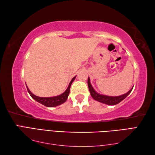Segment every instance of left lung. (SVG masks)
Here are the masks:
<instances>
[{"mask_svg": "<svg viewBox=\"0 0 155 155\" xmlns=\"http://www.w3.org/2000/svg\"><path fill=\"white\" fill-rule=\"evenodd\" d=\"M88 89H89V91L91 93V97H93L94 100H96L98 102H101L102 103L106 104L108 105H115L121 102L123 100H124L125 98H126L128 94L130 93V92L132 91L133 88L128 92V93H125L124 94L120 95V96H117V97H110V96H107V95H103V94H101L99 93H97L96 91H94L93 87H92V85L91 84V81H90V78H88Z\"/></svg>", "mask_w": 155, "mask_h": 155, "instance_id": "left-lung-1", "label": "left lung"}]
</instances>
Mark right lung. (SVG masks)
I'll list each match as a JSON object with an SVG mask.
<instances>
[{"label":"right lung","instance_id":"right-lung-1","mask_svg":"<svg viewBox=\"0 0 155 155\" xmlns=\"http://www.w3.org/2000/svg\"><path fill=\"white\" fill-rule=\"evenodd\" d=\"M75 78H76V76L72 78V79L70 82V83H69L67 89L63 93L60 94V95H58V96L52 97H37V96H36V95H35L34 94H32L27 86V91L28 92L29 94L31 95V97L33 98V99H35L36 101L38 102L39 103L43 104V105H45V106L48 107H54L58 106V105L62 104V103H64V102H66V101L67 100L69 93H70L71 86L72 83V82H73L74 80L75 79Z\"/></svg>","mask_w":155,"mask_h":155}]
</instances>
